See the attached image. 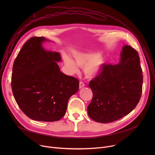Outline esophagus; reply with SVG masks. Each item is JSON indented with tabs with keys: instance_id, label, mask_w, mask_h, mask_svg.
I'll return each instance as SVG.
<instances>
[{
	"instance_id": "34e87169",
	"label": "esophagus",
	"mask_w": 155,
	"mask_h": 155,
	"mask_svg": "<svg viewBox=\"0 0 155 155\" xmlns=\"http://www.w3.org/2000/svg\"><path fill=\"white\" fill-rule=\"evenodd\" d=\"M84 83H83V81H80V83H79V87H80V88H82V87H84Z\"/></svg>"
}]
</instances>
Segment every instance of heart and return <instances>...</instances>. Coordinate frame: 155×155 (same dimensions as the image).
<instances>
[{
  "mask_svg": "<svg viewBox=\"0 0 155 155\" xmlns=\"http://www.w3.org/2000/svg\"><path fill=\"white\" fill-rule=\"evenodd\" d=\"M101 56L102 54L99 52L78 53L74 56L75 62L68 56L64 57V61L69 74H73L78 71V65L81 68H84V73L86 77L92 78L99 74L102 66L107 61L101 59Z\"/></svg>",
  "mask_w": 155,
  "mask_h": 155,
  "instance_id": "heart-1",
  "label": "heart"
}]
</instances>
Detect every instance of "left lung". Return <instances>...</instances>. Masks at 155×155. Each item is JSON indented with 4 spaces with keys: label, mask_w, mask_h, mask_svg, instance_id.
Listing matches in <instances>:
<instances>
[{
    "label": "left lung",
    "mask_w": 155,
    "mask_h": 155,
    "mask_svg": "<svg viewBox=\"0 0 155 155\" xmlns=\"http://www.w3.org/2000/svg\"><path fill=\"white\" fill-rule=\"evenodd\" d=\"M120 58L118 64L104 66L90 82L93 96L87 114L96 122L117 121L132 112L140 101L143 75L139 54L125 45Z\"/></svg>",
    "instance_id": "8db88e82"
}]
</instances>
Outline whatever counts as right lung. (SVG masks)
Returning <instances> with one entry per match:
<instances>
[{
  "label": "right lung",
  "instance_id": "add662e5",
  "mask_svg": "<svg viewBox=\"0 0 155 155\" xmlns=\"http://www.w3.org/2000/svg\"><path fill=\"white\" fill-rule=\"evenodd\" d=\"M50 41L34 37L22 47L13 65L12 88L20 109L32 120L52 122L64 117L69 98L79 88L78 80L60 71L58 52L42 44Z\"/></svg>",
  "mask_w": 155,
  "mask_h": 155
}]
</instances>
